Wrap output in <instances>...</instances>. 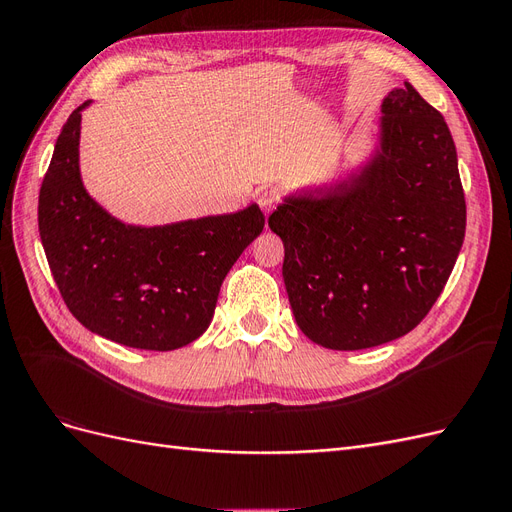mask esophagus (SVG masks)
Returning a JSON list of instances; mask_svg holds the SVG:
<instances>
[{"instance_id": "obj_1", "label": "esophagus", "mask_w": 512, "mask_h": 512, "mask_svg": "<svg viewBox=\"0 0 512 512\" xmlns=\"http://www.w3.org/2000/svg\"><path fill=\"white\" fill-rule=\"evenodd\" d=\"M277 200H280V194H277L275 190H265V192L258 194V205H260L262 211H265V215L275 209Z\"/></svg>"}]
</instances>
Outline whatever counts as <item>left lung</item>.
Segmentation results:
<instances>
[{"instance_id": "1", "label": "left lung", "mask_w": 512, "mask_h": 512, "mask_svg": "<svg viewBox=\"0 0 512 512\" xmlns=\"http://www.w3.org/2000/svg\"><path fill=\"white\" fill-rule=\"evenodd\" d=\"M369 156L331 188L286 196L269 228L284 241L294 320L331 350L410 333L451 275L466 198L444 117L406 83L380 104Z\"/></svg>"}]
</instances>
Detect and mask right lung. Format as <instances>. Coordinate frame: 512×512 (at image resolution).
Listing matches in <instances>:
<instances>
[{"instance_id":"1","label":"right lung","mask_w":512,"mask_h":512,"mask_svg":"<svg viewBox=\"0 0 512 512\" xmlns=\"http://www.w3.org/2000/svg\"><path fill=\"white\" fill-rule=\"evenodd\" d=\"M55 143L38 228L55 284L91 333L138 350H177L211 324L224 277L265 228L256 203L235 213L158 226L108 213L81 177V113Z\"/></svg>"}]
</instances>
